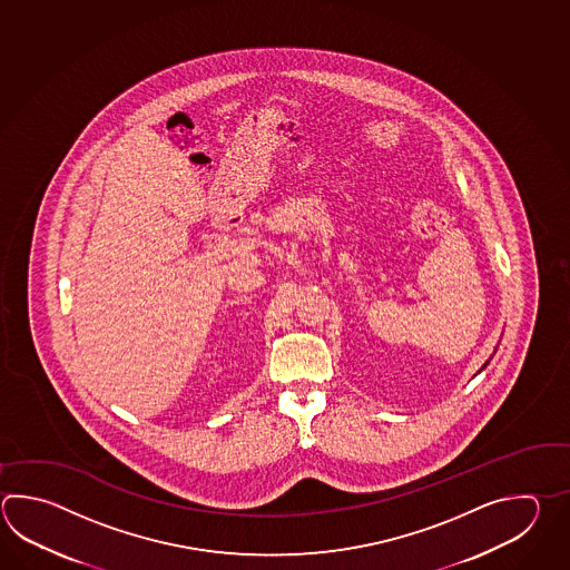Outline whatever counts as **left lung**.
Listing matches in <instances>:
<instances>
[{"instance_id": "8db88e82", "label": "left lung", "mask_w": 570, "mask_h": 570, "mask_svg": "<svg viewBox=\"0 0 570 570\" xmlns=\"http://www.w3.org/2000/svg\"><path fill=\"white\" fill-rule=\"evenodd\" d=\"M489 363V361H488ZM488 363H485V365H483V367H481V370H485V367H488Z\"/></svg>"}]
</instances>
